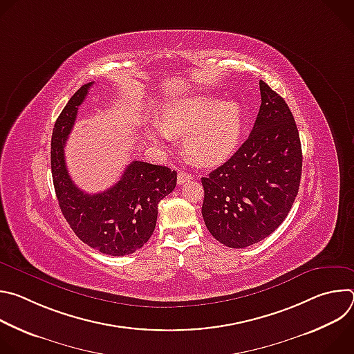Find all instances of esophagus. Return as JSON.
<instances>
[{"label":"esophagus","instance_id":"obj_1","mask_svg":"<svg viewBox=\"0 0 354 354\" xmlns=\"http://www.w3.org/2000/svg\"><path fill=\"white\" fill-rule=\"evenodd\" d=\"M192 179V176L187 174V172H179L178 174V183L179 185H182V183H185V182H187V180H190Z\"/></svg>","mask_w":354,"mask_h":354}]
</instances>
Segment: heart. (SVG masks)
Here are the masks:
<instances>
[{
  "label": "heart",
  "instance_id": "heart-1",
  "mask_svg": "<svg viewBox=\"0 0 354 354\" xmlns=\"http://www.w3.org/2000/svg\"><path fill=\"white\" fill-rule=\"evenodd\" d=\"M243 131V115L236 100L193 95L167 104L160 123L147 124V137L165 147L172 137L185 136L183 148L196 162L213 167L236 151Z\"/></svg>",
  "mask_w": 354,
  "mask_h": 354
}]
</instances>
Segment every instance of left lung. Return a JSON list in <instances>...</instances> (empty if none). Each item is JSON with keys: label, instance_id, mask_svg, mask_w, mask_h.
Wrapping results in <instances>:
<instances>
[{"label": "left lung", "instance_id": "left-lung-1", "mask_svg": "<svg viewBox=\"0 0 354 354\" xmlns=\"http://www.w3.org/2000/svg\"><path fill=\"white\" fill-rule=\"evenodd\" d=\"M259 88L262 104L248 140L201 178L206 227L230 248L269 236L287 217L299 187L302 153L292 113L265 81Z\"/></svg>", "mask_w": 354, "mask_h": 354}]
</instances>
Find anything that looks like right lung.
<instances>
[{"label":"right lung","instance_id":"add662e5","mask_svg":"<svg viewBox=\"0 0 354 354\" xmlns=\"http://www.w3.org/2000/svg\"><path fill=\"white\" fill-rule=\"evenodd\" d=\"M93 82L82 85L56 120L52 134V176L59 206L75 235L88 246L111 257L130 255L153 235L158 203L176 186V172L133 161L120 180L105 192L88 194L71 180L64 147Z\"/></svg>","mask_w":354,"mask_h":354}]
</instances>
